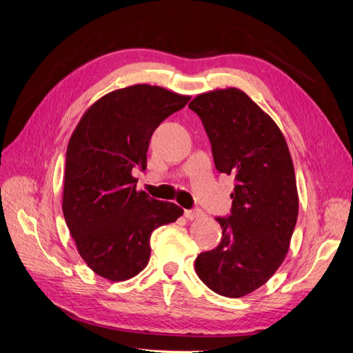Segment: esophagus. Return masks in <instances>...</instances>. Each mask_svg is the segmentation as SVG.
<instances>
[{
	"mask_svg": "<svg viewBox=\"0 0 353 353\" xmlns=\"http://www.w3.org/2000/svg\"><path fill=\"white\" fill-rule=\"evenodd\" d=\"M203 215H205V213H203V210H200V209H187V210H184V216H185L187 219H190V221L199 219V218H201Z\"/></svg>",
	"mask_w": 353,
	"mask_h": 353,
	"instance_id": "34e87169",
	"label": "esophagus"
}]
</instances>
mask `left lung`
<instances>
[{"label": "left lung", "mask_w": 353, "mask_h": 353, "mask_svg": "<svg viewBox=\"0 0 353 353\" xmlns=\"http://www.w3.org/2000/svg\"><path fill=\"white\" fill-rule=\"evenodd\" d=\"M212 145L215 168L234 175L231 213L216 221L221 243L196 259L210 290L241 297L268 281L283 263L297 221L294 168L280 128L237 88L200 94L188 104Z\"/></svg>", "instance_id": "1"}]
</instances>
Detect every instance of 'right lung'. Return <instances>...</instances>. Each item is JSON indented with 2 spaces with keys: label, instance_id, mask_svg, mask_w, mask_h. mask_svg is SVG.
Here are the masks:
<instances>
[{
  "label": "right lung",
  "instance_id": "add662e5",
  "mask_svg": "<svg viewBox=\"0 0 353 353\" xmlns=\"http://www.w3.org/2000/svg\"><path fill=\"white\" fill-rule=\"evenodd\" d=\"M188 95L152 85L105 94L85 112L66 152L63 215L81 258L103 279L125 281L150 259L152 232L183 209L137 191L132 169L147 168L148 143Z\"/></svg>",
  "mask_w": 353,
  "mask_h": 353
}]
</instances>
